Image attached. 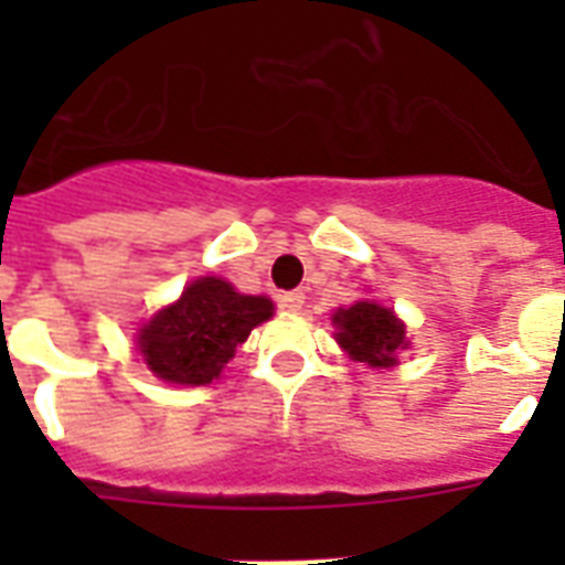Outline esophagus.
<instances>
[{"label":"esophagus","instance_id":"esophagus-1","mask_svg":"<svg viewBox=\"0 0 565 565\" xmlns=\"http://www.w3.org/2000/svg\"><path fill=\"white\" fill-rule=\"evenodd\" d=\"M278 305H281L287 313H299V310L305 308V292H299V290L284 292V296H278Z\"/></svg>","mask_w":565,"mask_h":565}]
</instances>
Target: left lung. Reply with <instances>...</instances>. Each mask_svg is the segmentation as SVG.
I'll use <instances>...</instances> for the list:
<instances>
[{"label": "left lung", "mask_w": 565, "mask_h": 565, "mask_svg": "<svg viewBox=\"0 0 565 565\" xmlns=\"http://www.w3.org/2000/svg\"><path fill=\"white\" fill-rule=\"evenodd\" d=\"M337 343L352 354L354 361L370 363L377 370L395 366V354L402 352L404 326L395 319L390 308H381L375 301H358L352 308H340L334 313Z\"/></svg>", "instance_id": "8db88e82"}]
</instances>
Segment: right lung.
Instances as JSON below:
<instances>
[{
  "label": "right lung",
  "instance_id": "obj_1",
  "mask_svg": "<svg viewBox=\"0 0 565 565\" xmlns=\"http://www.w3.org/2000/svg\"><path fill=\"white\" fill-rule=\"evenodd\" d=\"M273 317L266 296H243L222 278H199L140 331L149 370L172 384L202 386L220 375L248 331Z\"/></svg>",
  "mask_w": 565,
  "mask_h": 565
}]
</instances>
